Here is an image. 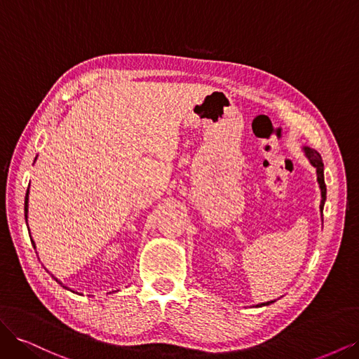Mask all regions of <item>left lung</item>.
Segmentation results:
<instances>
[{
  "label": "left lung",
  "mask_w": 359,
  "mask_h": 359,
  "mask_svg": "<svg viewBox=\"0 0 359 359\" xmlns=\"http://www.w3.org/2000/svg\"><path fill=\"white\" fill-rule=\"evenodd\" d=\"M304 151H306V156L309 157L311 165L316 168V172H318V181H319V186H320V191H322V202H320V211L323 210V203H325V199H327V186H325V180H323V163H322V157L320 154L318 153L316 149H311L309 147L304 148ZM271 302L274 301H268V302H264V304H259L257 307H262V306H269Z\"/></svg>",
  "instance_id": "obj_1"
}]
</instances>
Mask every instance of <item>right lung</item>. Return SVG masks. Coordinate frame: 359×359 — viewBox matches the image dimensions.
<instances>
[{"mask_svg": "<svg viewBox=\"0 0 359 359\" xmlns=\"http://www.w3.org/2000/svg\"><path fill=\"white\" fill-rule=\"evenodd\" d=\"M27 211H28V190H27V196H25V219H27ZM57 280V278H55ZM58 281V280H57ZM60 283V281H58ZM61 285V283H60Z\"/></svg>", "mask_w": 359, "mask_h": 359, "instance_id": "1", "label": "right lung"}]
</instances>
